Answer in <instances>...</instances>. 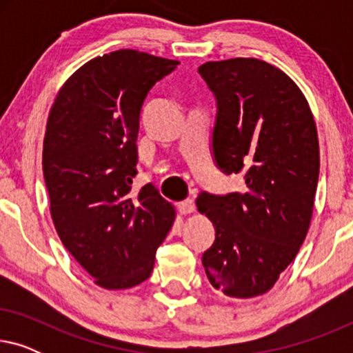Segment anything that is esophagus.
Wrapping results in <instances>:
<instances>
[{
    "label": "esophagus",
    "instance_id": "34e87169",
    "mask_svg": "<svg viewBox=\"0 0 353 353\" xmlns=\"http://www.w3.org/2000/svg\"><path fill=\"white\" fill-rule=\"evenodd\" d=\"M196 210V205L192 204V201H183L178 204V212H180L181 215H188V214H192V212Z\"/></svg>",
    "mask_w": 353,
    "mask_h": 353
}]
</instances>
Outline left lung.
Here are the masks:
<instances>
[{"label":"left lung","instance_id":"obj_1","mask_svg":"<svg viewBox=\"0 0 353 353\" xmlns=\"http://www.w3.org/2000/svg\"><path fill=\"white\" fill-rule=\"evenodd\" d=\"M199 74L219 104L215 161L245 180L243 192L197 197V210L215 226L202 265L225 296H263L296 259L310 226L320 173L315 119L296 81L265 61H210Z\"/></svg>","mask_w":353,"mask_h":353}]
</instances>
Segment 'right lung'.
<instances>
[{
  "label": "right lung",
  "mask_w": 353,
  "mask_h": 353,
  "mask_svg": "<svg viewBox=\"0 0 353 353\" xmlns=\"http://www.w3.org/2000/svg\"><path fill=\"white\" fill-rule=\"evenodd\" d=\"M178 61L137 50L98 56L56 94L43 139V175L62 244L119 291L151 276L176 212L154 185L133 192L139 112L148 91Z\"/></svg>",
  "instance_id": "add662e5"
}]
</instances>
